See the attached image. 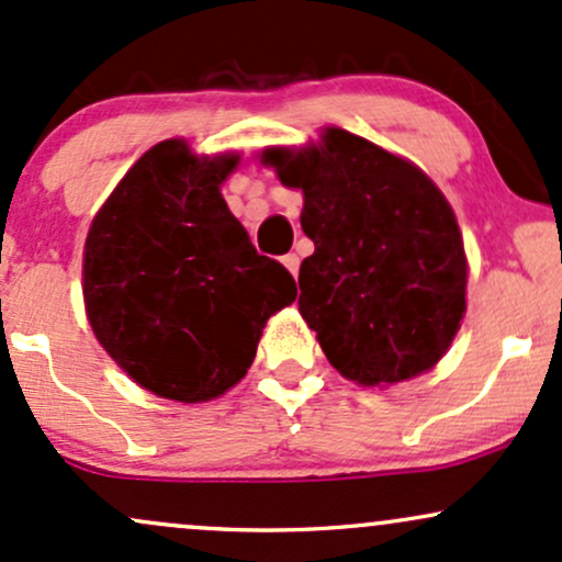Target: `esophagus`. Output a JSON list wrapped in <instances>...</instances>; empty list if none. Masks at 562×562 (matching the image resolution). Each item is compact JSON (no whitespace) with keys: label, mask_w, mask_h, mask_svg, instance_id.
<instances>
[{"label":"esophagus","mask_w":562,"mask_h":562,"mask_svg":"<svg viewBox=\"0 0 562 562\" xmlns=\"http://www.w3.org/2000/svg\"><path fill=\"white\" fill-rule=\"evenodd\" d=\"M282 263H285V269L290 274H299V267H301V259L295 254H288V256H282Z\"/></svg>","instance_id":"esophagus-1"}]
</instances>
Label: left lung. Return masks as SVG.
I'll list each match as a JSON object with an SVG mask.
<instances>
[{
  "label": "left lung",
  "instance_id": "1",
  "mask_svg": "<svg viewBox=\"0 0 562 562\" xmlns=\"http://www.w3.org/2000/svg\"><path fill=\"white\" fill-rule=\"evenodd\" d=\"M303 192L299 312L340 375L393 385L430 370L460 330L468 259L441 190L409 160L344 128L261 156Z\"/></svg>",
  "mask_w": 562,
  "mask_h": 562
}]
</instances>
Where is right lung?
Here are the masks:
<instances>
[{"label":"right lung","instance_id":"obj_1","mask_svg":"<svg viewBox=\"0 0 562 562\" xmlns=\"http://www.w3.org/2000/svg\"><path fill=\"white\" fill-rule=\"evenodd\" d=\"M240 156L150 147L97 211L83 245L89 325L142 389L198 404L240 383L295 280L261 256L218 184Z\"/></svg>","mask_w":562,"mask_h":562}]
</instances>
